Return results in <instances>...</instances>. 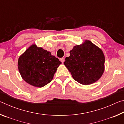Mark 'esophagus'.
I'll return each mask as SVG.
<instances>
[{"mask_svg":"<svg viewBox=\"0 0 124 124\" xmlns=\"http://www.w3.org/2000/svg\"><path fill=\"white\" fill-rule=\"evenodd\" d=\"M60 60V61H61V62L62 63H63V62H64V58L63 57L61 58Z\"/></svg>","mask_w":124,"mask_h":124,"instance_id":"1","label":"esophagus"}]
</instances>
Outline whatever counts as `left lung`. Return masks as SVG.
<instances>
[{
	"label": "left lung",
	"mask_w": 124,
	"mask_h": 124,
	"mask_svg": "<svg viewBox=\"0 0 124 124\" xmlns=\"http://www.w3.org/2000/svg\"><path fill=\"white\" fill-rule=\"evenodd\" d=\"M105 58L100 48L89 40L76 45L70 51V56L64 64L75 81L90 85L97 81L103 73Z\"/></svg>",
	"instance_id": "obj_1"
}]
</instances>
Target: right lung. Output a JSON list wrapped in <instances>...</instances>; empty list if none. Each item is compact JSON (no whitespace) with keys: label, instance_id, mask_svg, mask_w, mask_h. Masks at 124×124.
Wrapping results in <instances>:
<instances>
[{"label":"right lung","instance_id":"add662e5","mask_svg":"<svg viewBox=\"0 0 124 124\" xmlns=\"http://www.w3.org/2000/svg\"><path fill=\"white\" fill-rule=\"evenodd\" d=\"M61 63L50 52L33 45L20 57L18 68L25 81L34 86L42 87L51 82Z\"/></svg>","mask_w":124,"mask_h":124}]
</instances>
